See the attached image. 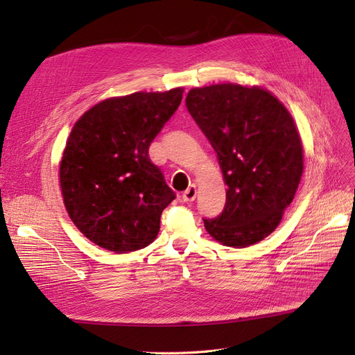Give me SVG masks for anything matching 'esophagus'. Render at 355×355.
I'll list each match as a JSON object with an SVG mask.
<instances>
[{
    "instance_id": "obj_1",
    "label": "esophagus",
    "mask_w": 355,
    "mask_h": 355,
    "mask_svg": "<svg viewBox=\"0 0 355 355\" xmlns=\"http://www.w3.org/2000/svg\"><path fill=\"white\" fill-rule=\"evenodd\" d=\"M196 198V187L191 185L185 192L182 193V200L183 202H192Z\"/></svg>"
}]
</instances>
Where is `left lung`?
Segmentation results:
<instances>
[{
	"label": "left lung",
	"mask_w": 355,
	"mask_h": 355,
	"mask_svg": "<svg viewBox=\"0 0 355 355\" xmlns=\"http://www.w3.org/2000/svg\"><path fill=\"white\" fill-rule=\"evenodd\" d=\"M187 107L217 153L227 185L217 218L204 220L218 243L248 248L271 234L303 175V144L287 107L259 86L224 83L191 89Z\"/></svg>",
	"instance_id": "1"
}]
</instances>
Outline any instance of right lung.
<instances>
[{
    "mask_svg": "<svg viewBox=\"0 0 355 355\" xmlns=\"http://www.w3.org/2000/svg\"><path fill=\"white\" fill-rule=\"evenodd\" d=\"M183 87L110 97L74 123L60 166L64 205L77 229L115 253L143 249L175 200L148 147L182 102Z\"/></svg>",
    "mask_w": 355,
    "mask_h": 355,
    "instance_id": "obj_1",
    "label": "right lung"
}]
</instances>
